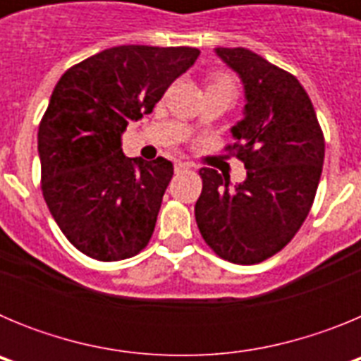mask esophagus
Segmentation results:
<instances>
[{"instance_id":"1","label":"esophagus","mask_w":361,"mask_h":361,"mask_svg":"<svg viewBox=\"0 0 361 361\" xmlns=\"http://www.w3.org/2000/svg\"><path fill=\"white\" fill-rule=\"evenodd\" d=\"M191 164L190 162H175V171H184V170H190Z\"/></svg>"}]
</instances>
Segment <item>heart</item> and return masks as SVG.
I'll return each instance as SVG.
<instances>
[{"instance_id": "obj_1", "label": "heart", "mask_w": 361, "mask_h": 361, "mask_svg": "<svg viewBox=\"0 0 361 361\" xmlns=\"http://www.w3.org/2000/svg\"><path fill=\"white\" fill-rule=\"evenodd\" d=\"M209 86H228V88H231V82H229L226 78H222V75H215Z\"/></svg>"}]
</instances>
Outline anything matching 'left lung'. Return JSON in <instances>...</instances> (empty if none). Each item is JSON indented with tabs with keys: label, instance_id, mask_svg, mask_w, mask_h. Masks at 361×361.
Masks as SVG:
<instances>
[{
	"label": "left lung",
	"instance_id": "1",
	"mask_svg": "<svg viewBox=\"0 0 361 361\" xmlns=\"http://www.w3.org/2000/svg\"><path fill=\"white\" fill-rule=\"evenodd\" d=\"M244 85V119L228 146L247 177L229 188L213 168L199 171L195 220L206 244L228 262L258 264L295 237L312 206L325 141L304 86L293 73L247 49H215Z\"/></svg>",
	"mask_w": 361,
	"mask_h": 361
}]
</instances>
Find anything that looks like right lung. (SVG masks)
Segmentation results:
<instances>
[{"instance_id":"right-lung-1","label":"right lung","mask_w":361,"mask_h":361,"mask_svg":"<svg viewBox=\"0 0 361 361\" xmlns=\"http://www.w3.org/2000/svg\"><path fill=\"white\" fill-rule=\"evenodd\" d=\"M199 54L123 44L73 65L57 81L37 132L41 190L63 235L86 257L124 260L152 238L173 164L126 157L121 135L130 121L152 114Z\"/></svg>"}]
</instances>
